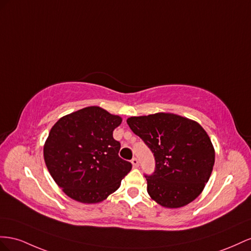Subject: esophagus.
Instances as JSON below:
<instances>
[{
    "mask_svg": "<svg viewBox=\"0 0 251 251\" xmlns=\"http://www.w3.org/2000/svg\"><path fill=\"white\" fill-rule=\"evenodd\" d=\"M131 163H132V165H133V167H139V160L137 159V157H133V159L131 160Z\"/></svg>",
    "mask_w": 251,
    "mask_h": 251,
    "instance_id": "34e87169",
    "label": "esophagus"
}]
</instances>
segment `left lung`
<instances>
[{
	"label": "left lung",
	"instance_id": "obj_1",
	"mask_svg": "<svg viewBox=\"0 0 251 251\" xmlns=\"http://www.w3.org/2000/svg\"><path fill=\"white\" fill-rule=\"evenodd\" d=\"M127 124L154 156V173L145 176L150 198L166 208L196 200L209 180L216 155L203 127L166 112L128 118Z\"/></svg>",
	"mask_w": 251,
	"mask_h": 251
}]
</instances>
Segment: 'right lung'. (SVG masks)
Returning a JSON list of instances; mask_svg holds the SVG:
<instances>
[{"label": "right lung", "instance_id": "1", "mask_svg": "<svg viewBox=\"0 0 251 251\" xmlns=\"http://www.w3.org/2000/svg\"><path fill=\"white\" fill-rule=\"evenodd\" d=\"M122 118L90 106L61 118L44 145L50 176L66 195L77 202L104 201L131 170L119 156L120 142L112 132Z\"/></svg>", "mask_w": 251, "mask_h": 251}]
</instances>
